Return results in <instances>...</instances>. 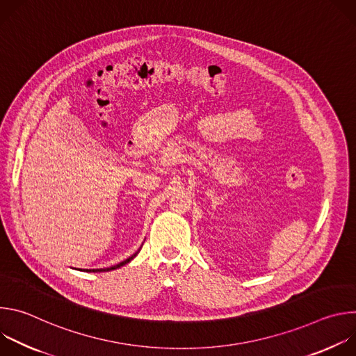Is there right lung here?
Here are the masks:
<instances>
[{
  "mask_svg": "<svg viewBox=\"0 0 356 356\" xmlns=\"http://www.w3.org/2000/svg\"><path fill=\"white\" fill-rule=\"evenodd\" d=\"M139 252V250H138ZM138 252H135L132 257H129L128 259H125V261H122L121 264H118V265H115V266H111V268H107V269H86V272H108V270H114V269H118V268H121V266H124V265H127L128 262H131L136 255H138Z\"/></svg>",
  "mask_w": 356,
  "mask_h": 356,
  "instance_id": "right-lung-1",
  "label": "right lung"
}]
</instances>
